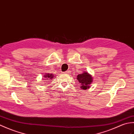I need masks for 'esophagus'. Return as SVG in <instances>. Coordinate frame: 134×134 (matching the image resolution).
Wrapping results in <instances>:
<instances>
[{
  "label": "esophagus",
  "mask_w": 134,
  "mask_h": 134,
  "mask_svg": "<svg viewBox=\"0 0 134 134\" xmlns=\"http://www.w3.org/2000/svg\"><path fill=\"white\" fill-rule=\"evenodd\" d=\"M70 71H65V72H64V73H65V74H70Z\"/></svg>",
  "instance_id": "obj_1"
}]
</instances>
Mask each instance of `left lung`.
<instances>
[{
    "label": "left lung",
    "mask_w": 134,
    "mask_h": 134,
    "mask_svg": "<svg viewBox=\"0 0 134 134\" xmlns=\"http://www.w3.org/2000/svg\"><path fill=\"white\" fill-rule=\"evenodd\" d=\"M76 79L79 82L81 89L86 90L90 88V85L93 83V76L86 71L77 75Z\"/></svg>",
    "instance_id": "8db88e82"
}]
</instances>
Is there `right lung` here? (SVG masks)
I'll return each mask as SVG.
<instances>
[{"label": "right lung", "instance_id": "1", "mask_svg": "<svg viewBox=\"0 0 134 134\" xmlns=\"http://www.w3.org/2000/svg\"><path fill=\"white\" fill-rule=\"evenodd\" d=\"M53 78H55V74H49V73L47 74L46 73L45 74V75H44L42 79H45V80H49L50 81Z\"/></svg>", "mask_w": 134, "mask_h": 134}]
</instances>
